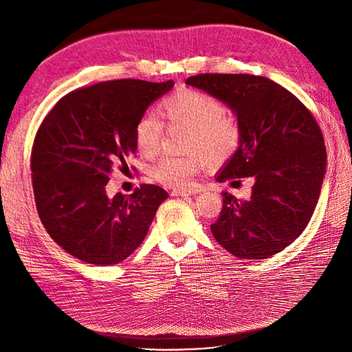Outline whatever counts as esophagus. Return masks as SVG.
<instances>
[{
	"mask_svg": "<svg viewBox=\"0 0 352 352\" xmlns=\"http://www.w3.org/2000/svg\"><path fill=\"white\" fill-rule=\"evenodd\" d=\"M201 189L198 188H189V189H173L170 195L172 197H188V195H195L198 194Z\"/></svg>",
	"mask_w": 352,
	"mask_h": 352,
	"instance_id": "esophagus-1",
	"label": "esophagus"
}]
</instances>
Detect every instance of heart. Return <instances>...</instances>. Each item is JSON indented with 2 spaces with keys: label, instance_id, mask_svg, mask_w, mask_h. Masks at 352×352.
<instances>
[{
  "label": "heart",
  "instance_id": "obj_1",
  "mask_svg": "<svg viewBox=\"0 0 352 352\" xmlns=\"http://www.w3.org/2000/svg\"><path fill=\"white\" fill-rule=\"evenodd\" d=\"M162 114L168 124L182 126L189 131L184 146L189 155H166L151 167V176L167 188H182L190 184L197 170L206 162L211 164L226 162L241 145L242 131L238 119L225 111L223 104L208 94L180 91L162 102ZM164 124L154 113H146L135 126V142L142 155L158 153Z\"/></svg>",
  "mask_w": 352,
  "mask_h": 352
}]
</instances>
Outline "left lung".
Listing matches in <instances>:
<instances>
[{"mask_svg": "<svg viewBox=\"0 0 352 352\" xmlns=\"http://www.w3.org/2000/svg\"><path fill=\"white\" fill-rule=\"evenodd\" d=\"M186 85L226 104L241 124V145L216 179L254 180L248 199L221 192L212 236L238 258L264 260L283 251L310 221L326 173L324 140L313 114L264 76L204 73Z\"/></svg>", "mask_w": 352, "mask_h": 352, "instance_id": "obj_1", "label": "left lung"}]
</instances>
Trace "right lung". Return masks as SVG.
Here are the masks:
<instances>
[{"label":"right lung","mask_w":352,"mask_h":352,"mask_svg":"<svg viewBox=\"0 0 352 352\" xmlns=\"http://www.w3.org/2000/svg\"><path fill=\"white\" fill-rule=\"evenodd\" d=\"M140 79L95 83L63 97L41 123L30 168L42 225L60 247L83 263L111 265L140 247L168 194L141 185L109 197L114 164L136 153L135 126L173 88Z\"/></svg>","instance_id":"obj_1"}]
</instances>
